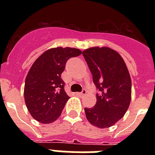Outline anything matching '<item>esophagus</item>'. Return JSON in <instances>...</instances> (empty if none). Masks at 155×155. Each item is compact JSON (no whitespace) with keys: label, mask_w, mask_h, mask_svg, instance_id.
Returning a JSON list of instances; mask_svg holds the SVG:
<instances>
[{"label":"esophagus","mask_w":155,"mask_h":155,"mask_svg":"<svg viewBox=\"0 0 155 155\" xmlns=\"http://www.w3.org/2000/svg\"><path fill=\"white\" fill-rule=\"evenodd\" d=\"M86 93H87V90H86V89H83L82 92H77L76 94L79 95V96H84V95H86Z\"/></svg>","instance_id":"34e87169"}]
</instances>
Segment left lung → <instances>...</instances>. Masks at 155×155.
<instances>
[{
	"label": "left lung",
	"instance_id": "left-lung-1",
	"mask_svg": "<svg viewBox=\"0 0 155 155\" xmlns=\"http://www.w3.org/2000/svg\"><path fill=\"white\" fill-rule=\"evenodd\" d=\"M83 55L99 93L93 108H85L87 120L100 129L108 128L121 119L131 101V79L125 61L108 47H91Z\"/></svg>",
	"mask_w": 155,
	"mask_h": 155
}]
</instances>
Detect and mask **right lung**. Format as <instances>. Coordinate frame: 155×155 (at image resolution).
I'll return each instance as SVG.
<instances>
[{
	"mask_svg": "<svg viewBox=\"0 0 155 155\" xmlns=\"http://www.w3.org/2000/svg\"><path fill=\"white\" fill-rule=\"evenodd\" d=\"M81 53L76 48L56 47L47 50L33 63L25 78L24 97L35 120L49 124L59 117L70 98L64 90L61 74L67 61Z\"/></svg>",
	"mask_w": 155,
	"mask_h": 155,
	"instance_id": "1",
	"label": "right lung"
}]
</instances>
